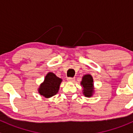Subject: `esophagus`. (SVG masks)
<instances>
[{"label":"esophagus","mask_w":133,"mask_h":133,"mask_svg":"<svg viewBox=\"0 0 133 133\" xmlns=\"http://www.w3.org/2000/svg\"><path fill=\"white\" fill-rule=\"evenodd\" d=\"M68 82H75V78H68Z\"/></svg>","instance_id":"obj_1"}]
</instances>
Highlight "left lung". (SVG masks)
Masks as SVG:
<instances>
[{"mask_svg":"<svg viewBox=\"0 0 133 133\" xmlns=\"http://www.w3.org/2000/svg\"><path fill=\"white\" fill-rule=\"evenodd\" d=\"M81 85L83 88V94L86 97H91L94 93L93 79L91 75H85L82 77Z\"/></svg>","mask_w":133,"mask_h":133,"instance_id":"8db88e82","label":"left lung"}]
</instances>
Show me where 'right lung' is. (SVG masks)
<instances>
[{"label": "right lung", "mask_w": 133, "mask_h": 133, "mask_svg": "<svg viewBox=\"0 0 133 133\" xmlns=\"http://www.w3.org/2000/svg\"><path fill=\"white\" fill-rule=\"evenodd\" d=\"M62 81V80L61 78L53 73L49 72L45 76L44 81L40 85L38 91L40 95L46 98L52 97L58 92Z\"/></svg>", "instance_id": "right-lung-1"}]
</instances>
